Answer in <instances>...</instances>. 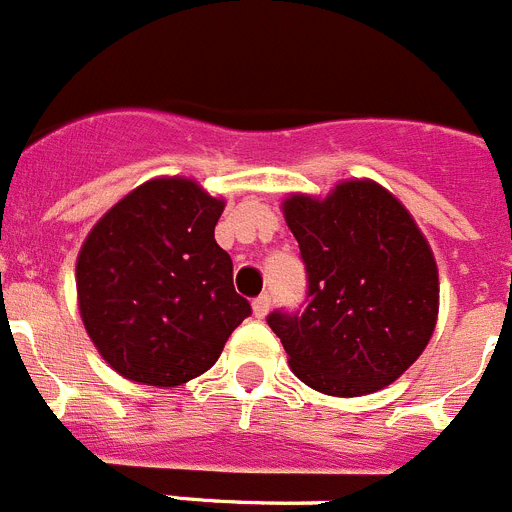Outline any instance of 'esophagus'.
<instances>
[{"label":"esophagus","instance_id":"esophagus-1","mask_svg":"<svg viewBox=\"0 0 512 512\" xmlns=\"http://www.w3.org/2000/svg\"><path fill=\"white\" fill-rule=\"evenodd\" d=\"M252 311H255V317L262 319L265 314L270 311V296L268 293H262V296H257L255 301H252Z\"/></svg>","mask_w":512,"mask_h":512}]
</instances>
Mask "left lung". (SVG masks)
<instances>
[{
    "label": "left lung",
    "mask_w": 512,
    "mask_h": 512,
    "mask_svg": "<svg viewBox=\"0 0 512 512\" xmlns=\"http://www.w3.org/2000/svg\"><path fill=\"white\" fill-rule=\"evenodd\" d=\"M288 229L306 265L304 311H273L291 371L330 397H363L420 358L438 319V265L410 211L379 182L293 193Z\"/></svg>",
    "instance_id": "1"
}]
</instances>
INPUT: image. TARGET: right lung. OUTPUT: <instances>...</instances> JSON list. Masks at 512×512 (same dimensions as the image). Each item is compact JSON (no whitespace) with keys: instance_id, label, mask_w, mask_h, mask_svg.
Returning a JSON list of instances; mask_svg holds the SVG:
<instances>
[{"instance_id":"add662e5","label":"right lung","mask_w":512,"mask_h":512,"mask_svg":"<svg viewBox=\"0 0 512 512\" xmlns=\"http://www.w3.org/2000/svg\"><path fill=\"white\" fill-rule=\"evenodd\" d=\"M224 201L188 177H157L115 203L84 239L77 299L97 353L126 379L180 386L219 361L250 317L213 229Z\"/></svg>"}]
</instances>
